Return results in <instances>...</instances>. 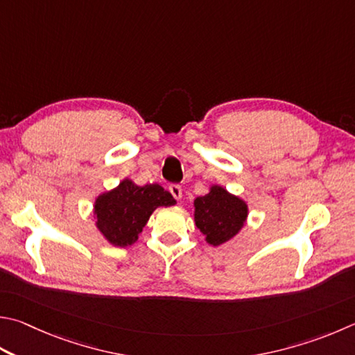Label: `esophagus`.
<instances>
[{
    "mask_svg": "<svg viewBox=\"0 0 355 355\" xmlns=\"http://www.w3.org/2000/svg\"><path fill=\"white\" fill-rule=\"evenodd\" d=\"M169 192L173 196V198H177V200L182 198V186L180 184H177V183L169 184Z\"/></svg>",
    "mask_w": 355,
    "mask_h": 355,
    "instance_id": "esophagus-1",
    "label": "esophagus"
}]
</instances>
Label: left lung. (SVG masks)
<instances>
[{
  "label": "left lung",
  "instance_id": "8db88e82",
  "mask_svg": "<svg viewBox=\"0 0 355 355\" xmlns=\"http://www.w3.org/2000/svg\"><path fill=\"white\" fill-rule=\"evenodd\" d=\"M194 206L197 228L214 247L233 239L248 214L247 205L220 186H212L208 194L197 197Z\"/></svg>",
  "mask_w": 355,
  "mask_h": 355
}]
</instances>
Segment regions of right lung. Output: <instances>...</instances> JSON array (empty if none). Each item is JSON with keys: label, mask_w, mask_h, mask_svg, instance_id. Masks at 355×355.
Returning a JSON list of instances; mask_svg holds the SVG:
<instances>
[{"label": "right lung", "mask_w": 355, "mask_h": 355, "mask_svg": "<svg viewBox=\"0 0 355 355\" xmlns=\"http://www.w3.org/2000/svg\"><path fill=\"white\" fill-rule=\"evenodd\" d=\"M171 205H175V200L159 184L137 186L130 180H124L118 188L96 200V225L108 242L116 247H127L137 242L158 206Z\"/></svg>", "instance_id": "right-lung-1"}]
</instances>
